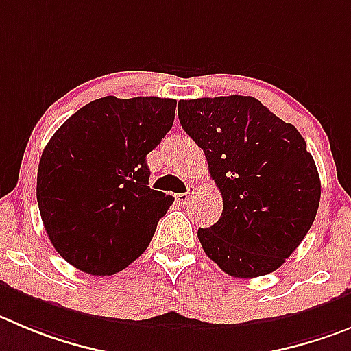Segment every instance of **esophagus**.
Returning <instances> with one entry per match:
<instances>
[{
    "label": "esophagus",
    "instance_id": "1",
    "mask_svg": "<svg viewBox=\"0 0 351 351\" xmlns=\"http://www.w3.org/2000/svg\"><path fill=\"white\" fill-rule=\"evenodd\" d=\"M195 194V186L191 185L189 186V192H185V194H176V201L180 202V204H186V202H191L192 197H194Z\"/></svg>",
    "mask_w": 351,
    "mask_h": 351
}]
</instances>
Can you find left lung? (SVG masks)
Masks as SVG:
<instances>
[{"mask_svg":"<svg viewBox=\"0 0 351 351\" xmlns=\"http://www.w3.org/2000/svg\"><path fill=\"white\" fill-rule=\"evenodd\" d=\"M178 117L223 197L220 220L197 230L204 253L237 279L277 270L320 202L319 171L300 131L242 95L182 100Z\"/></svg>","mask_w":351,"mask_h":351,"instance_id":"1","label":"left lung"}]
</instances>
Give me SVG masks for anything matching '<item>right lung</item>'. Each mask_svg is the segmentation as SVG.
Here are the masks:
<instances>
[{"mask_svg":"<svg viewBox=\"0 0 351 351\" xmlns=\"http://www.w3.org/2000/svg\"><path fill=\"white\" fill-rule=\"evenodd\" d=\"M175 109L173 98H98L47 143L36 186L39 213L72 267L114 275L149 247L175 199L150 189L145 157L171 130Z\"/></svg>","mask_w":351,"mask_h":351,"instance_id":"obj_1","label":"right lung"}]
</instances>
